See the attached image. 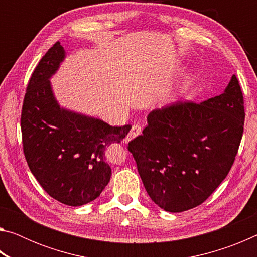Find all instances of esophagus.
Segmentation results:
<instances>
[{
  "mask_svg": "<svg viewBox=\"0 0 257 257\" xmlns=\"http://www.w3.org/2000/svg\"><path fill=\"white\" fill-rule=\"evenodd\" d=\"M142 134V127L139 124H134L132 127V130H130L129 134L127 135V137H125L124 142L125 143H129L130 141H133L134 138H136L137 136Z\"/></svg>",
  "mask_w": 257,
  "mask_h": 257,
  "instance_id": "34e87169",
  "label": "esophagus"
}]
</instances>
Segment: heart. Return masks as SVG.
I'll use <instances>...</instances> for the list:
<instances>
[{
  "label": "heart",
  "mask_w": 257,
  "mask_h": 257,
  "mask_svg": "<svg viewBox=\"0 0 257 257\" xmlns=\"http://www.w3.org/2000/svg\"><path fill=\"white\" fill-rule=\"evenodd\" d=\"M186 89V87H182V88L179 90V92H178V95H179V94H181V93H184V90Z\"/></svg>",
  "instance_id": "1"
}]
</instances>
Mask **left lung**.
Listing matches in <instances>:
<instances>
[{
    "instance_id": "1",
    "label": "left lung",
    "mask_w": 257,
    "mask_h": 257,
    "mask_svg": "<svg viewBox=\"0 0 257 257\" xmlns=\"http://www.w3.org/2000/svg\"><path fill=\"white\" fill-rule=\"evenodd\" d=\"M243 120L242 93L234 75L219 96L152 111L143 135L128 146L152 201L171 213L206 201L232 167Z\"/></svg>"
}]
</instances>
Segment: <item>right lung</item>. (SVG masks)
<instances>
[{"mask_svg": "<svg viewBox=\"0 0 257 257\" xmlns=\"http://www.w3.org/2000/svg\"><path fill=\"white\" fill-rule=\"evenodd\" d=\"M67 53L60 42L35 68L26 90L21 133L30 171L51 197L69 206L96 199L111 178L105 150L121 143L132 125L105 121L61 106L51 79Z\"/></svg>", "mask_w": 257, "mask_h": 257, "instance_id": "right-lung-1", "label": "right lung"}]
</instances>
